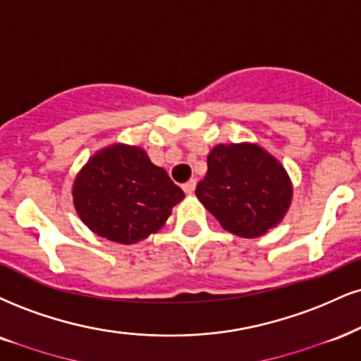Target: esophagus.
<instances>
[{
  "instance_id": "34e87169",
  "label": "esophagus",
  "mask_w": 361,
  "mask_h": 361,
  "mask_svg": "<svg viewBox=\"0 0 361 361\" xmlns=\"http://www.w3.org/2000/svg\"><path fill=\"white\" fill-rule=\"evenodd\" d=\"M181 188H183V192L186 193V195H192L193 192H195V188H197V181L195 180H190V181H186V183L181 186Z\"/></svg>"
}]
</instances>
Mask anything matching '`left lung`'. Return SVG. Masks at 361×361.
Listing matches in <instances>:
<instances>
[{"label": "left lung", "mask_w": 361, "mask_h": 361, "mask_svg": "<svg viewBox=\"0 0 361 361\" xmlns=\"http://www.w3.org/2000/svg\"><path fill=\"white\" fill-rule=\"evenodd\" d=\"M195 195L220 225L255 238L281 224L293 202V181L276 156L257 142L216 145Z\"/></svg>", "instance_id": "1"}]
</instances>
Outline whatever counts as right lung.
I'll return each mask as SVG.
<instances>
[{
  "instance_id": "obj_1",
  "label": "right lung",
  "mask_w": 361,
  "mask_h": 361,
  "mask_svg": "<svg viewBox=\"0 0 361 361\" xmlns=\"http://www.w3.org/2000/svg\"><path fill=\"white\" fill-rule=\"evenodd\" d=\"M72 197L89 230L131 245L158 232L185 193L163 168L151 163L142 147L114 142L80 168Z\"/></svg>"
}]
</instances>
